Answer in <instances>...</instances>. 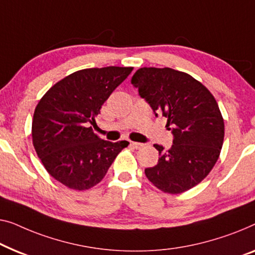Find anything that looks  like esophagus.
Here are the masks:
<instances>
[{"instance_id":"esophagus-1","label":"esophagus","mask_w":255,"mask_h":255,"mask_svg":"<svg viewBox=\"0 0 255 255\" xmlns=\"http://www.w3.org/2000/svg\"><path fill=\"white\" fill-rule=\"evenodd\" d=\"M131 146L133 147V148H135V149H140V148H142V143H140V142H135V141H132L131 142Z\"/></svg>"}]
</instances>
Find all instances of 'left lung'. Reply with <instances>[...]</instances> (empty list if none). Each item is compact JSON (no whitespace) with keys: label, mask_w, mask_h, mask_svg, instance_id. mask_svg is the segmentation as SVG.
<instances>
[{"label":"left lung","mask_w":255,"mask_h":255,"mask_svg":"<svg viewBox=\"0 0 255 255\" xmlns=\"http://www.w3.org/2000/svg\"><path fill=\"white\" fill-rule=\"evenodd\" d=\"M131 83L153 109L167 119L172 146L158 150L157 164L146 168L150 183L164 193L178 194L198 185L219 160L224 122L213 94L185 72L170 68H141Z\"/></svg>","instance_id":"1"}]
</instances>
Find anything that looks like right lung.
<instances>
[{
  "instance_id": "add662e5",
  "label": "right lung",
  "mask_w": 255,
  "mask_h": 255,
  "mask_svg": "<svg viewBox=\"0 0 255 255\" xmlns=\"http://www.w3.org/2000/svg\"><path fill=\"white\" fill-rule=\"evenodd\" d=\"M133 68L107 66L76 71L56 83L34 110L32 140L48 173L65 185L84 191L101 182L128 142L107 141L91 125L110 94Z\"/></svg>"
}]
</instances>
